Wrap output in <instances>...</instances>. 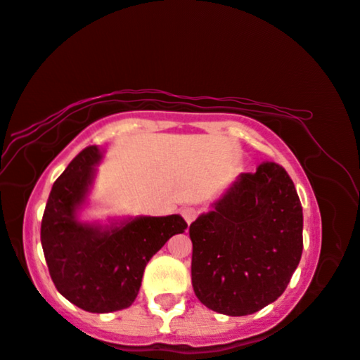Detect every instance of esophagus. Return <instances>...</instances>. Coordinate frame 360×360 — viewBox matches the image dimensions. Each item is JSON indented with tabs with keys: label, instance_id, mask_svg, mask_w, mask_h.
Returning a JSON list of instances; mask_svg holds the SVG:
<instances>
[{
	"label": "esophagus",
	"instance_id": "1",
	"mask_svg": "<svg viewBox=\"0 0 360 360\" xmlns=\"http://www.w3.org/2000/svg\"><path fill=\"white\" fill-rule=\"evenodd\" d=\"M181 215H182V219L187 221V224H191V221L197 217V210L194 209V207H184V209L181 210Z\"/></svg>",
	"mask_w": 360,
	"mask_h": 360
}]
</instances>
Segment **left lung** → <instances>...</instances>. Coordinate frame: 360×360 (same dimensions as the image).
Instances as JSON below:
<instances>
[{
  "label": "left lung",
  "mask_w": 360,
  "mask_h": 360,
  "mask_svg": "<svg viewBox=\"0 0 360 360\" xmlns=\"http://www.w3.org/2000/svg\"><path fill=\"white\" fill-rule=\"evenodd\" d=\"M192 287L217 313L245 316L279 298L303 250V212L293 181L266 161L241 174L214 210L189 226Z\"/></svg>",
  "instance_id": "left-lung-1"
}]
</instances>
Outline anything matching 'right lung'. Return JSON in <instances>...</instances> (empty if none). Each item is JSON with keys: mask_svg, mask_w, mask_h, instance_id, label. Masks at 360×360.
Here are the masks:
<instances>
[{"mask_svg": "<svg viewBox=\"0 0 360 360\" xmlns=\"http://www.w3.org/2000/svg\"><path fill=\"white\" fill-rule=\"evenodd\" d=\"M99 160L98 146H88L53 182L40 241L57 290L86 311L109 313L134 303L146 262L187 224L181 215L136 217L110 229L81 224L77 210Z\"/></svg>", "mask_w": 360, "mask_h": 360, "instance_id": "1", "label": "right lung"}]
</instances>
